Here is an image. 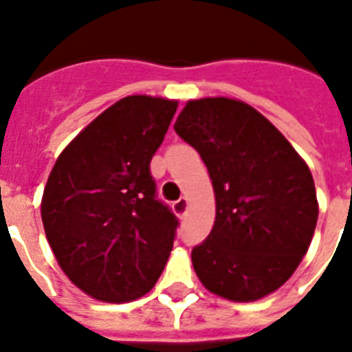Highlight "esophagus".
Wrapping results in <instances>:
<instances>
[{"label":"esophagus","instance_id":"1","mask_svg":"<svg viewBox=\"0 0 352 352\" xmlns=\"http://www.w3.org/2000/svg\"><path fill=\"white\" fill-rule=\"evenodd\" d=\"M171 208H173V212H175L177 217H184L186 212H188V199L181 197V199L171 204Z\"/></svg>","mask_w":352,"mask_h":352}]
</instances>
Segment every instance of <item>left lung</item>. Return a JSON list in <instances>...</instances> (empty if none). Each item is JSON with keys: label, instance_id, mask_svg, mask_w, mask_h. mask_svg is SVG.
Wrapping results in <instances>:
<instances>
[{"label": "left lung", "instance_id": "obj_1", "mask_svg": "<svg viewBox=\"0 0 352 352\" xmlns=\"http://www.w3.org/2000/svg\"><path fill=\"white\" fill-rule=\"evenodd\" d=\"M173 129L200 153L217 199L214 226L191 250L202 285L234 302L276 292L299 267L317 226L308 164L238 100H191Z\"/></svg>", "mask_w": 352, "mask_h": 352}]
</instances>
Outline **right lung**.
Here are the masks:
<instances>
[{
    "instance_id": "add662e5",
    "label": "right lung",
    "mask_w": 352,
    "mask_h": 352,
    "mask_svg": "<svg viewBox=\"0 0 352 352\" xmlns=\"http://www.w3.org/2000/svg\"><path fill=\"white\" fill-rule=\"evenodd\" d=\"M175 111V100L126 96L91 121L50 173L46 238L64 274L94 299H140L170 258L179 220L157 199L150 161Z\"/></svg>"
}]
</instances>
